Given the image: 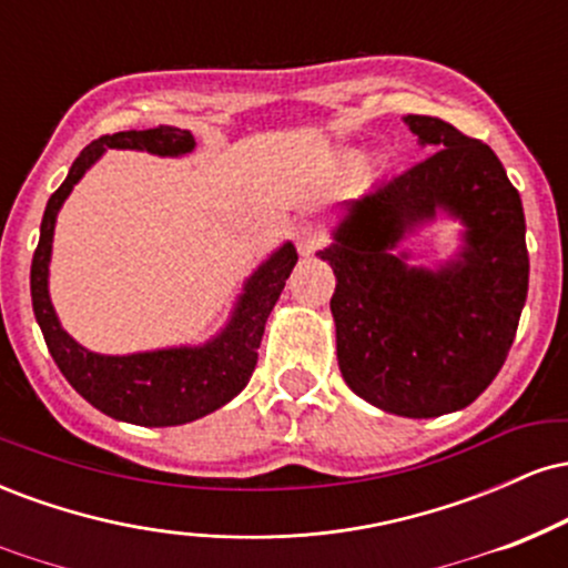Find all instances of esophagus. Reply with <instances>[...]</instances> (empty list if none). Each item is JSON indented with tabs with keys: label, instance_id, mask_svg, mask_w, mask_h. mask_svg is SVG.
I'll return each mask as SVG.
<instances>
[{
	"label": "esophagus",
	"instance_id": "esophagus-1",
	"mask_svg": "<svg viewBox=\"0 0 568 568\" xmlns=\"http://www.w3.org/2000/svg\"><path fill=\"white\" fill-rule=\"evenodd\" d=\"M323 243H325V234L321 226L315 224V221H304V224H298V230H296L298 251L312 253V251H317Z\"/></svg>",
	"mask_w": 568,
	"mask_h": 568
}]
</instances>
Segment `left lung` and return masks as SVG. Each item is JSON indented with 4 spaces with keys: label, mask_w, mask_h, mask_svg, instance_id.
<instances>
[{
    "label": "left lung",
    "mask_w": 568,
    "mask_h": 568,
    "mask_svg": "<svg viewBox=\"0 0 568 568\" xmlns=\"http://www.w3.org/2000/svg\"><path fill=\"white\" fill-rule=\"evenodd\" d=\"M406 125L435 152L349 200L321 258L336 275L344 382L376 408L429 419L470 406L505 366L529 251L520 194L497 154L438 116L408 114ZM438 206L466 221L468 247L459 263L416 271L392 247Z\"/></svg>",
    "instance_id": "left-lung-1"
}]
</instances>
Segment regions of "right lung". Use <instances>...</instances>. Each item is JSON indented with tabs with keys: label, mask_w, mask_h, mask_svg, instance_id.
Wrapping results in <instances>:
<instances>
[{
	"label": "right lung",
	"mask_w": 568,
	"mask_h": 568,
	"mask_svg": "<svg viewBox=\"0 0 568 568\" xmlns=\"http://www.w3.org/2000/svg\"><path fill=\"white\" fill-rule=\"evenodd\" d=\"M192 133L179 128L122 130L101 135L82 149L71 171L53 197L48 200L42 216V232L31 262V304L44 344L67 376L71 387L98 410L143 427L186 425L230 403L253 376L262 347L264 325L272 306L285 288L293 264L298 262L296 247L285 243L270 262L247 280L243 298L232 323L219 338L194 349H160L139 355L109 357L80 347L58 323L48 296V264L53 247L55 216L63 200L74 189L103 149H146L152 154H186L192 152Z\"/></svg>",
	"instance_id": "right-lung-1"
}]
</instances>
